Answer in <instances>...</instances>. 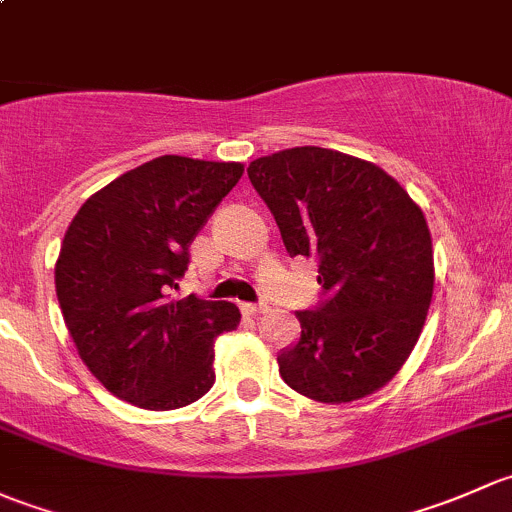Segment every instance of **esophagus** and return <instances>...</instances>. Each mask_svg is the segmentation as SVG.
<instances>
[{"instance_id":"34e87169","label":"esophagus","mask_w":512,"mask_h":512,"mask_svg":"<svg viewBox=\"0 0 512 512\" xmlns=\"http://www.w3.org/2000/svg\"><path fill=\"white\" fill-rule=\"evenodd\" d=\"M239 308H241V313H246V315H258L266 310V305L263 303H241Z\"/></svg>"}]
</instances>
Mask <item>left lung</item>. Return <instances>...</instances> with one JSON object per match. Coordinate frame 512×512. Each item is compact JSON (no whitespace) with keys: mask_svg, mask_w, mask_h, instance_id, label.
I'll list each match as a JSON object with an SVG mask.
<instances>
[{"mask_svg":"<svg viewBox=\"0 0 512 512\" xmlns=\"http://www.w3.org/2000/svg\"><path fill=\"white\" fill-rule=\"evenodd\" d=\"M249 179L286 251L318 261L323 300L298 310L300 340L278 355L303 397L345 404L382 389L412 355L434 293L424 212L382 167L325 147L258 157Z\"/></svg>","mask_w":512,"mask_h":512,"instance_id":"1","label":"left lung"}]
</instances>
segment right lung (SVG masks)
I'll list each match as a JSON object with an SVG mask.
<instances>
[{
  "label": "right lung",
  "mask_w": 512,
  "mask_h": 512,
  "mask_svg": "<svg viewBox=\"0 0 512 512\" xmlns=\"http://www.w3.org/2000/svg\"><path fill=\"white\" fill-rule=\"evenodd\" d=\"M241 175V162L162 155L88 197L68 224L56 261L61 313L81 360L118 399L167 412L212 389L214 340L239 325V308L167 293Z\"/></svg>",
  "instance_id": "right-lung-1"
}]
</instances>
